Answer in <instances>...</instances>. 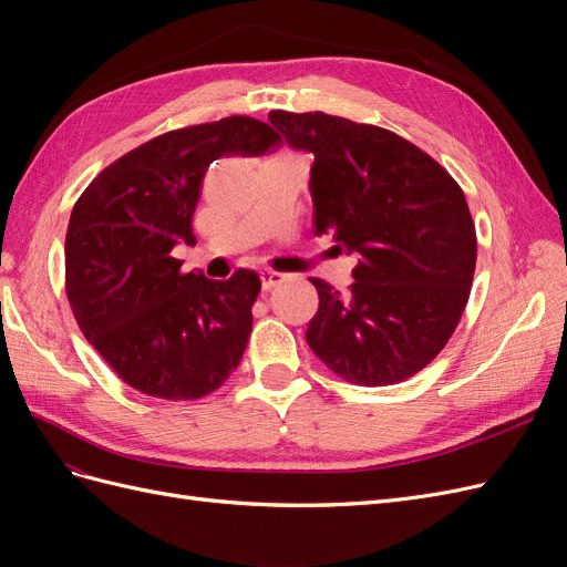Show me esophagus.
I'll return each mask as SVG.
<instances>
[{"label":"esophagus","mask_w":567,"mask_h":567,"mask_svg":"<svg viewBox=\"0 0 567 567\" xmlns=\"http://www.w3.org/2000/svg\"><path fill=\"white\" fill-rule=\"evenodd\" d=\"M262 288L265 290H271L274 286H279L284 279H286V274H281V271H274V269H265L262 274Z\"/></svg>","instance_id":"34e87169"}]
</instances>
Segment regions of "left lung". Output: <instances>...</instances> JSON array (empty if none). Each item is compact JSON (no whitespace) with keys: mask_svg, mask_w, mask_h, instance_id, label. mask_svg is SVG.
Listing matches in <instances>:
<instances>
[{"mask_svg":"<svg viewBox=\"0 0 567 567\" xmlns=\"http://www.w3.org/2000/svg\"><path fill=\"white\" fill-rule=\"evenodd\" d=\"M286 144L315 156V231L357 257L342 296L315 279L307 346L340 379L392 385L431 364L468 302L475 227L452 175L390 130L271 111Z\"/></svg>","mask_w":567,"mask_h":567,"instance_id":"8db88e82","label":"left lung"}]
</instances>
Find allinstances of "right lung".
<instances>
[{
	"instance_id": "right-lung-1",
	"label": "right lung",
	"mask_w": 567,
	"mask_h": 567,
	"mask_svg": "<svg viewBox=\"0 0 567 567\" xmlns=\"http://www.w3.org/2000/svg\"><path fill=\"white\" fill-rule=\"evenodd\" d=\"M279 146L260 120L221 117L125 153L78 198L65 234L68 302L90 346L134 390L198 400L241 362L260 277L182 274L173 248L196 244L192 219L213 161Z\"/></svg>"
}]
</instances>
